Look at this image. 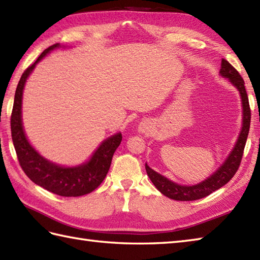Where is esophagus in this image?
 <instances>
[{
  "mask_svg": "<svg viewBox=\"0 0 260 260\" xmlns=\"http://www.w3.org/2000/svg\"><path fill=\"white\" fill-rule=\"evenodd\" d=\"M151 129V126L149 125V123H141L140 127H139V131L141 133H147Z\"/></svg>",
  "mask_w": 260,
  "mask_h": 260,
  "instance_id": "34e87169",
  "label": "esophagus"
}]
</instances>
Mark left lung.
I'll list each match as a JSON object with an SVG mask.
<instances>
[{
    "label": "left lung",
    "instance_id": "1",
    "mask_svg": "<svg viewBox=\"0 0 260 260\" xmlns=\"http://www.w3.org/2000/svg\"><path fill=\"white\" fill-rule=\"evenodd\" d=\"M222 68L220 73L230 80V82L240 91L242 107H243V124L240 136H239L235 149L231 152L228 160L222 165L214 175L207 178L205 181L195 186H180L175 182L167 179L166 177L157 174L154 170L145 164V170L147 176L150 177L151 181L156 187V189L162 192L165 196L171 198L175 201H196L201 200L212 194L213 191L220 189L221 187L228 184L232 179V177L236 175L239 167H240L243 150H245L247 137L250 128V119H251V110L249 106L248 94L245 88V81L242 76L239 74L238 71L225 59H222Z\"/></svg>",
    "mask_w": 260,
    "mask_h": 260
}]
</instances>
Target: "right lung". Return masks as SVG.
Instances as JSON below:
<instances>
[{
	"label": "right lung",
	"mask_w": 260,
	"mask_h": 260,
	"mask_svg": "<svg viewBox=\"0 0 260 260\" xmlns=\"http://www.w3.org/2000/svg\"><path fill=\"white\" fill-rule=\"evenodd\" d=\"M58 46L59 44H55L45 49L37 60L34 64L29 65L21 75L17 90H15L11 121H10L11 123V135L19 165L30 180L56 195L78 197L93 191L104 181L108 174L113 155L117 147L119 146L123 136L118 133L107 139L94 152L89 162L76 168L56 166L40 156L29 144L27 137L24 135L21 121L22 91L25 80L31 73L36 64L49 50L58 47Z\"/></svg>",
	"instance_id": "right-lung-1"
}]
</instances>
